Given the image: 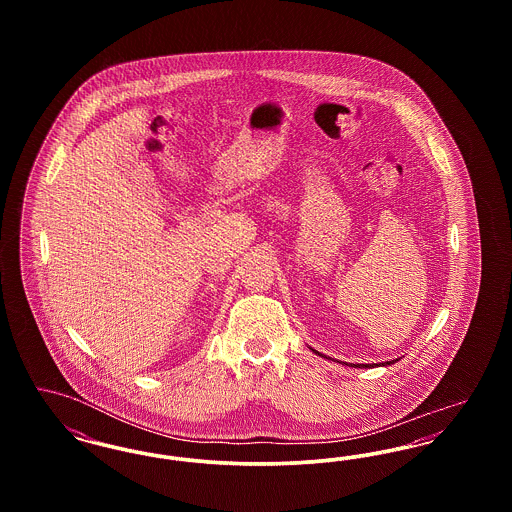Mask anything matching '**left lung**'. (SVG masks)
<instances>
[{
	"instance_id": "8db88e82",
	"label": "left lung",
	"mask_w": 512,
	"mask_h": 512,
	"mask_svg": "<svg viewBox=\"0 0 512 512\" xmlns=\"http://www.w3.org/2000/svg\"><path fill=\"white\" fill-rule=\"evenodd\" d=\"M315 353H318V351H315ZM395 361H397V359H395ZM395 361H388V363H382V365H393V363H395ZM361 366V368H368V365H359Z\"/></svg>"
}]
</instances>
